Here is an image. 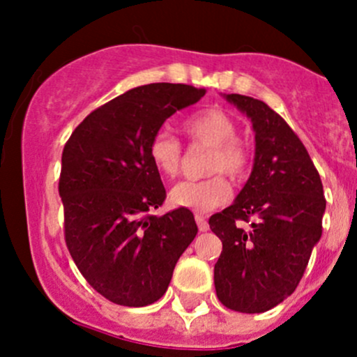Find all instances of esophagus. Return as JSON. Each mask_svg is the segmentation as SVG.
<instances>
[{"mask_svg":"<svg viewBox=\"0 0 357 357\" xmlns=\"http://www.w3.org/2000/svg\"><path fill=\"white\" fill-rule=\"evenodd\" d=\"M195 221H197V225H199L200 231H207V229H208V222H207V219L204 218V215L197 214L195 215Z\"/></svg>","mask_w":357,"mask_h":357,"instance_id":"obj_1","label":"esophagus"}]
</instances>
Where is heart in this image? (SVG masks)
<instances>
[{
	"label": "heart",
	"mask_w": 357,
	"mask_h": 357,
	"mask_svg": "<svg viewBox=\"0 0 357 357\" xmlns=\"http://www.w3.org/2000/svg\"><path fill=\"white\" fill-rule=\"evenodd\" d=\"M183 131L190 139L212 146L207 160V172H226L240 178L247 171L248 153L236 139L238 126L231 115L219 109H207L193 114L183 122ZM149 155L153 167L164 178H174L181 165V145L167 131H158L150 139ZM231 197V186L225 176L215 174L200 181H181L171 190L172 205L195 212H207L226 204Z\"/></svg>",
	"instance_id": "obj_1"
}]
</instances>
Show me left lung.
Masks as SVG:
<instances>
[{
  "mask_svg": "<svg viewBox=\"0 0 357 357\" xmlns=\"http://www.w3.org/2000/svg\"><path fill=\"white\" fill-rule=\"evenodd\" d=\"M222 96L250 119L255 155L235 202L208 219L222 242L214 285L222 305L255 314L297 289L321 238L326 200L318 171L290 126L261 100ZM250 217L255 221L247 230L236 222Z\"/></svg>",
  "mask_w": 357,
  "mask_h": 357,
  "instance_id": "1",
  "label": "left lung"
}]
</instances>
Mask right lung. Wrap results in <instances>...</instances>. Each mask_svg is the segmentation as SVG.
<instances>
[{"label":"right lung","instance_id":"1","mask_svg":"<svg viewBox=\"0 0 357 357\" xmlns=\"http://www.w3.org/2000/svg\"><path fill=\"white\" fill-rule=\"evenodd\" d=\"M204 95L186 84L138 86L93 110L66 143L59 192L68 252L86 282L114 304L158 301L197 236L188 208L152 214L165 188L149 145L165 119Z\"/></svg>","mask_w":357,"mask_h":357}]
</instances>
